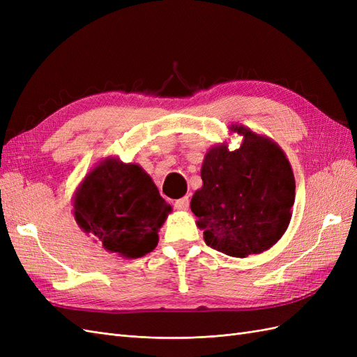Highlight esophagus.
<instances>
[{
  "instance_id": "obj_1",
  "label": "esophagus",
  "mask_w": 357,
  "mask_h": 357,
  "mask_svg": "<svg viewBox=\"0 0 357 357\" xmlns=\"http://www.w3.org/2000/svg\"><path fill=\"white\" fill-rule=\"evenodd\" d=\"M174 207H176L177 210H180V211H186V210H189V197H185V198H181V199H177V201L174 202Z\"/></svg>"
}]
</instances>
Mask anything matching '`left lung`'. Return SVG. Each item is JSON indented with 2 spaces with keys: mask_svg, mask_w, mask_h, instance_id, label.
<instances>
[{
  "mask_svg": "<svg viewBox=\"0 0 357 357\" xmlns=\"http://www.w3.org/2000/svg\"><path fill=\"white\" fill-rule=\"evenodd\" d=\"M243 137L238 149L213 146L201 168L202 188L193 193L190 208L204 241L234 257L271 248L291 219L295 177L290 162L274 139L243 125H231Z\"/></svg>",
  "mask_w": 357,
  "mask_h": 357,
  "instance_id": "1",
  "label": "left lung"
}]
</instances>
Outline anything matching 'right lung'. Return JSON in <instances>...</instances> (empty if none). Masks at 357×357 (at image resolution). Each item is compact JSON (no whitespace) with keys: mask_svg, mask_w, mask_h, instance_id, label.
Segmentation results:
<instances>
[{"mask_svg":"<svg viewBox=\"0 0 357 357\" xmlns=\"http://www.w3.org/2000/svg\"><path fill=\"white\" fill-rule=\"evenodd\" d=\"M172 211L152 177L117 156L98 162L73 197L79 228L95 236L107 252L137 259L155 250L159 229Z\"/></svg>","mask_w":357,"mask_h":357,"instance_id":"obj_1","label":"right lung"}]
</instances>
